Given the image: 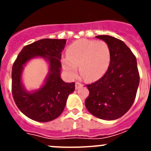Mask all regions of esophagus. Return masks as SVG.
<instances>
[{
  "mask_svg": "<svg viewBox=\"0 0 151 151\" xmlns=\"http://www.w3.org/2000/svg\"><path fill=\"white\" fill-rule=\"evenodd\" d=\"M82 85H83L80 83V82H76V89L80 88L81 87H82Z\"/></svg>",
  "mask_w": 151,
  "mask_h": 151,
  "instance_id": "esophagus-1",
  "label": "esophagus"
}]
</instances>
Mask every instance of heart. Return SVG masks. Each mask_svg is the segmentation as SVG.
<instances>
[{"instance_id": "b5f03b06", "label": "heart", "mask_w": 151, "mask_h": 151, "mask_svg": "<svg viewBox=\"0 0 151 151\" xmlns=\"http://www.w3.org/2000/svg\"><path fill=\"white\" fill-rule=\"evenodd\" d=\"M66 52L62 65L72 78L76 76L78 66L80 74L85 80L96 81L105 74L110 66V47L104 41L78 40L68 47Z\"/></svg>"}]
</instances>
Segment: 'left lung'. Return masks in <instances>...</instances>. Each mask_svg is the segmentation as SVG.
<instances>
[{
    "label": "left lung",
    "instance_id": "8db88e82",
    "mask_svg": "<svg viewBox=\"0 0 151 151\" xmlns=\"http://www.w3.org/2000/svg\"><path fill=\"white\" fill-rule=\"evenodd\" d=\"M96 38L110 47V63L102 78L87 85L85 106L97 118L114 120L127 113L135 99L140 81L137 60L121 40L110 35Z\"/></svg>",
    "mask_w": 151,
    "mask_h": 151
}]
</instances>
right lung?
Listing matches in <instances>:
<instances>
[{"label": "right lung", "mask_w": 151, "mask_h": 151, "mask_svg": "<svg viewBox=\"0 0 151 151\" xmlns=\"http://www.w3.org/2000/svg\"><path fill=\"white\" fill-rule=\"evenodd\" d=\"M66 39L45 38L26 45L19 54L12 69V94L24 115L32 120L45 122L60 116L66 101L75 90V83L63 81L61 52ZM41 57L49 63V73L39 89L28 91L22 84L24 67L31 59Z\"/></svg>", "instance_id": "right-lung-1"}]
</instances>
